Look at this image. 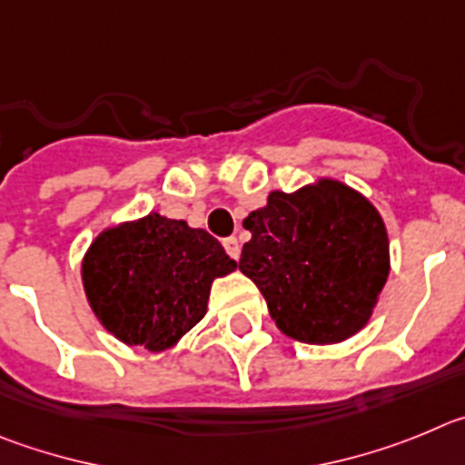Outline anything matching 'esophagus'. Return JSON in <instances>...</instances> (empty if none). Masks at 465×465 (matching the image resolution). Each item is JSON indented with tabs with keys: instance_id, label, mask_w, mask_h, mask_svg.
<instances>
[{
	"instance_id": "obj_1",
	"label": "esophagus",
	"mask_w": 465,
	"mask_h": 465,
	"mask_svg": "<svg viewBox=\"0 0 465 465\" xmlns=\"http://www.w3.org/2000/svg\"><path fill=\"white\" fill-rule=\"evenodd\" d=\"M224 250H227L229 257H232V259L241 257V242H238V238L236 236L224 238Z\"/></svg>"
}]
</instances>
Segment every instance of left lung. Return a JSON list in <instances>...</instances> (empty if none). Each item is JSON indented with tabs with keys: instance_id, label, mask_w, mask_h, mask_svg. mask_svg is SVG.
Wrapping results in <instances>:
<instances>
[{
	"instance_id": "left-lung-1",
	"label": "left lung",
	"mask_w": 465,
	"mask_h": 465,
	"mask_svg": "<svg viewBox=\"0 0 465 465\" xmlns=\"http://www.w3.org/2000/svg\"><path fill=\"white\" fill-rule=\"evenodd\" d=\"M242 227L252 238L238 269L257 284L280 331L326 345L366 324L387 282L389 238L359 192L336 181L271 192Z\"/></svg>"
}]
</instances>
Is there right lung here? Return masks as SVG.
I'll return each mask as SVG.
<instances>
[{
	"instance_id": "1",
	"label": "right lung",
	"mask_w": 465,
	"mask_h": 465,
	"mask_svg": "<svg viewBox=\"0 0 465 465\" xmlns=\"http://www.w3.org/2000/svg\"><path fill=\"white\" fill-rule=\"evenodd\" d=\"M233 269L211 233L150 213L99 233L83 262V284L113 336L162 352L203 320L213 280Z\"/></svg>"
}]
</instances>
